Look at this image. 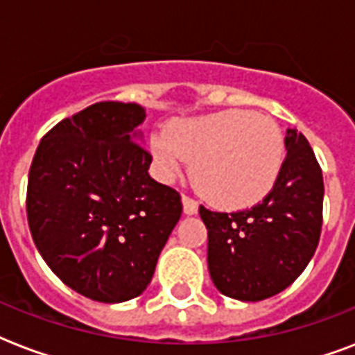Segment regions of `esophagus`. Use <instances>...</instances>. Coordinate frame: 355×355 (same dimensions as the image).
Segmentation results:
<instances>
[{
    "instance_id": "1",
    "label": "esophagus",
    "mask_w": 355,
    "mask_h": 355,
    "mask_svg": "<svg viewBox=\"0 0 355 355\" xmlns=\"http://www.w3.org/2000/svg\"><path fill=\"white\" fill-rule=\"evenodd\" d=\"M182 206H184V214L186 216H195L199 211V202L193 199H189L186 195H182Z\"/></svg>"
}]
</instances>
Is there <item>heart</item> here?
<instances>
[{
  "label": "heart",
  "instance_id": "obj_1",
  "mask_svg": "<svg viewBox=\"0 0 355 355\" xmlns=\"http://www.w3.org/2000/svg\"><path fill=\"white\" fill-rule=\"evenodd\" d=\"M156 169L171 180L186 162L211 205L250 208L267 197L284 166V138L276 123L250 110L178 119L150 141Z\"/></svg>",
  "mask_w": 355,
  "mask_h": 355
}]
</instances>
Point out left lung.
Here are the masks:
<instances>
[{
  "label": "left lung",
  "mask_w": 355,
  "mask_h": 355,
  "mask_svg": "<svg viewBox=\"0 0 355 355\" xmlns=\"http://www.w3.org/2000/svg\"><path fill=\"white\" fill-rule=\"evenodd\" d=\"M287 156L278 182L250 210L211 211L200 206L208 228V270L230 298L258 302L275 297L302 275L322 228V171L308 139L287 128Z\"/></svg>",
  "instance_id": "left-lung-1"
}]
</instances>
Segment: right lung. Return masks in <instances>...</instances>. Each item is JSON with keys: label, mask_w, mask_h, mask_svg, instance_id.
Returning a JSON list of instances; mask_svg holds the SVG:
<instances>
[{"label": "right lung", "mask_w": 355, "mask_h": 355, "mask_svg": "<svg viewBox=\"0 0 355 355\" xmlns=\"http://www.w3.org/2000/svg\"><path fill=\"white\" fill-rule=\"evenodd\" d=\"M136 103L103 101L57 123L29 169L27 221L49 269L97 302H125L147 289L180 195L149 177L153 156Z\"/></svg>", "instance_id": "obj_1"}]
</instances>
